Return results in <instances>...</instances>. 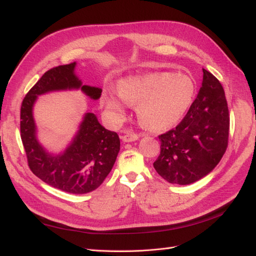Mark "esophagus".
<instances>
[{"mask_svg": "<svg viewBox=\"0 0 256 256\" xmlns=\"http://www.w3.org/2000/svg\"><path fill=\"white\" fill-rule=\"evenodd\" d=\"M138 138V134L134 132H126L124 136H122V140L124 142H134Z\"/></svg>", "mask_w": 256, "mask_h": 256, "instance_id": "obj_1", "label": "esophagus"}]
</instances>
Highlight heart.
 <instances>
[{"instance_id":"heart-1","label":"heart","mask_w":256,"mask_h":256,"mask_svg":"<svg viewBox=\"0 0 256 256\" xmlns=\"http://www.w3.org/2000/svg\"><path fill=\"white\" fill-rule=\"evenodd\" d=\"M196 82L184 74L158 72L128 76L120 80L118 90L106 88L102 104L110 118L118 122L129 104H136V115L150 130L174 126L187 113L196 97Z\"/></svg>"}]
</instances>
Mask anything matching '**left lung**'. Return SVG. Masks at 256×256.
<instances>
[{
	"mask_svg": "<svg viewBox=\"0 0 256 256\" xmlns=\"http://www.w3.org/2000/svg\"><path fill=\"white\" fill-rule=\"evenodd\" d=\"M230 115L226 94L216 76L203 69L198 97L178 125L159 136L157 173L171 184H190L210 173L228 143Z\"/></svg>",
	"mask_w": 256,
	"mask_h": 256,
	"instance_id": "1",
	"label": "left lung"
}]
</instances>
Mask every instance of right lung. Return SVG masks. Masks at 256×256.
I'll return each mask as SVG.
<instances>
[{
  "mask_svg": "<svg viewBox=\"0 0 256 256\" xmlns=\"http://www.w3.org/2000/svg\"><path fill=\"white\" fill-rule=\"evenodd\" d=\"M76 62L51 68L28 90L21 104L20 131L28 166L38 178L52 187L74 194L97 189L111 172L120 152V138L100 125L97 116L88 112L78 132L67 148L50 154L38 142L33 106L40 95L54 90H79L97 100L102 90L83 85L76 76Z\"/></svg>",
  "mask_w": 256,
  "mask_h": 256,
  "instance_id": "add662e5",
  "label": "right lung"
}]
</instances>
